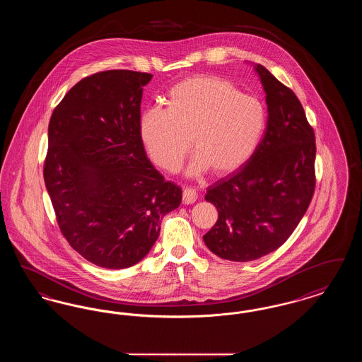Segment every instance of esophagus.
Instances as JSON below:
<instances>
[{
  "mask_svg": "<svg viewBox=\"0 0 362 362\" xmlns=\"http://www.w3.org/2000/svg\"><path fill=\"white\" fill-rule=\"evenodd\" d=\"M197 199H198V194L195 192V189H183V204L191 205V204H194Z\"/></svg>",
  "mask_w": 362,
  "mask_h": 362,
  "instance_id": "1",
  "label": "esophagus"
}]
</instances>
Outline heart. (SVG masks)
Listing matches in <instances>:
<instances>
[{"mask_svg": "<svg viewBox=\"0 0 362 362\" xmlns=\"http://www.w3.org/2000/svg\"><path fill=\"white\" fill-rule=\"evenodd\" d=\"M165 104V110L144 111L138 122L148 155L165 173L179 171L189 142L195 151L189 176L209 170L216 176L236 173L255 155L266 130L263 103L217 76H194L175 84Z\"/></svg>", "mask_w": 362, "mask_h": 362, "instance_id": "heart-1", "label": "heart"}]
</instances>
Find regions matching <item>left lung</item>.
<instances>
[{
  "label": "left lung",
  "mask_w": 362,
  "mask_h": 362,
  "mask_svg": "<svg viewBox=\"0 0 362 362\" xmlns=\"http://www.w3.org/2000/svg\"><path fill=\"white\" fill-rule=\"evenodd\" d=\"M266 93L267 124L255 155L236 173L207 187L218 220L207 248L232 262H251L279 248L310 206L315 189V134L292 89L254 65Z\"/></svg>",
  "instance_id": "8db88e82"
}]
</instances>
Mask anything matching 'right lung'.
<instances>
[{
	"mask_svg": "<svg viewBox=\"0 0 362 362\" xmlns=\"http://www.w3.org/2000/svg\"><path fill=\"white\" fill-rule=\"evenodd\" d=\"M152 74L105 70L83 78L49 123L45 183L61 232L88 262L126 269L152 250L182 189L165 182L139 137Z\"/></svg>",
	"mask_w": 362,
	"mask_h": 362,
	"instance_id": "obj_1",
	"label": "right lung"
}]
</instances>
